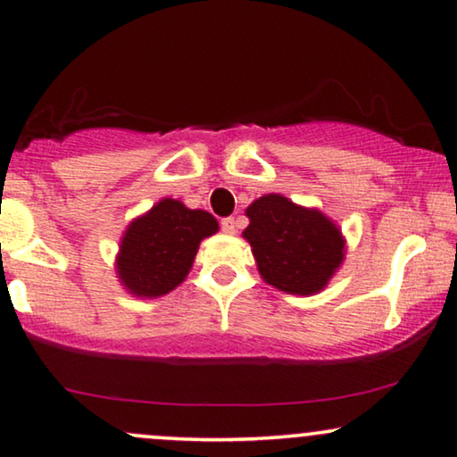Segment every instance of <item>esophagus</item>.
<instances>
[{
	"label": "esophagus",
	"instance_id": "obj_1",
	"mask_svg": "<svg viewBox=\"0 0 457 457\" xmlns=\"http://www.w3.org/2000/svg\"><path fill=\"white\" fill-rule=\"evenodd\" d=\"M222 230L227 235H235L237 233V220L233 216H228V218H222Z\"/></svg>",
	"mask_w": 457,
	"mask_h": 457
}]
</instances>
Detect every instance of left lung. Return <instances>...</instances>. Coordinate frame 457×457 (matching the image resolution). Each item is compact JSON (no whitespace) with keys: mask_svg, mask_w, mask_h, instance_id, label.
<instances>
[{"mask_svg":"<svg viewBox=\"0 0 457 457\" xmlns=\"http://www.w3.org/2000/svg\"><path fill=\"white\" fill-rule=\"evenodd\" d=\"M252 245L260 277L291 295H316L345 260V237L318 208L293 204L280 193H266L247 205Z\"/></svg>","mask_w":457,"mask_h":457,"instance_id":"left-lung-1","label":"left lung"}]
</instances>
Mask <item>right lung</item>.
<instances>
[{
	"label": "right lung",
	"mask_w": 457,
	"mask_h": 457,
	"mask_svg": "<svg viewBox=\"0 0 457 457\" xmlns=\"http://www.w3.org/2000/svg\"><path fill=\"white\" fill-rule=\"evenodd\" d=\"M218 233V220L172 197L160 199L124 230L114 260L116 278L133 297L155 299L177 289L195 262L199 243Z\"/></svg>",
	"instance_id": "right-lung-1"
}]
</instances>
